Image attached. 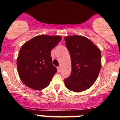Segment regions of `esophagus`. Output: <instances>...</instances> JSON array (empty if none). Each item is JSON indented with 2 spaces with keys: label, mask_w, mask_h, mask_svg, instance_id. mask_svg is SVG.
<instances>
[{
  "label": "esophagus",
  "mask_w": 120,
  "mask_h": 120,
  "mask_svg": "<svg viewBox=\"0 0 120 120\" xmlns=\"http://www.w3.org/2000/svg\"><path fill=\"white\" fill-rule=\"evenodd\" d=\"M57 69H58V71L59 72H61V67H57Z\"/></svg>",
  "instance_id": "esophagus-1"
}]
</instances>
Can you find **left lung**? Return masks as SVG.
I'll use <instances>...</instances> for the list:
<instances>
[{"mask_svg": "<svg viewBox=\"0 0 120 120\" xmlns=\"http://www.w3.org/2000/svg\"><path fill=\"white\" fill-rule=\"evenodd\" d=\"M71 60V72L64 79L66 87L74 92L90 88L101 69V52L91 40L83 36L65 37Z\"/></svg>", "mask_w": 120, "mask_h": 120, "instance_id": "8db88e82", "label": "left lung"}]
</instances>
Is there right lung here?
I'll list each match as a JSON object with an SVG mask.
<instances>
[{
	"label": "right lung",
	"mask_w": 120,
	"mask_h": 120,
	"mask_svg": "<svg viewBox=\"0 0 120 120\" xmlns=\"http://www.w3.org/2000/svg\"><path fill=\"white\" fill-rule=\"evenodd\" d=\"M60 36H37L21 47L17 60L18 73L25 85L34 90L45 88L57 72L52 64V50L60 42Z\"/></svg>",
	"instance_id": "obj_1"
}]
</instances>
